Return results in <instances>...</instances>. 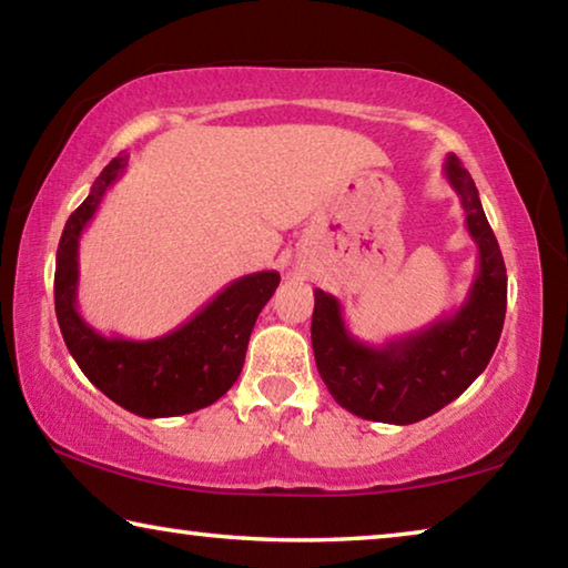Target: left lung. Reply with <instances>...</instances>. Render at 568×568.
I'll list each match as a JSON object with an SVG mask.
<instances>
[{
	"label": "left lung",
	"instance_id": "1",
	"mask_svg": "<svg viewBox=\"0 0 568 568\" xmlns=\"http://www.w3.org/2000/svg\"><path fill=\"white\" fill-rule=\"evenodd\" d=\"M444 175L466 213V230L478 247L476 277L458 311L426 328L371 345L355 338L338 297L313 291L311 341L315 365L331 396L353 416L408 423L434 416L456 400L491 361L506 318V265L488 225L474 178L454 152Z\"/></svg>",
	"mask_w": 568,
	"mask_h": 568
}]
</instances>
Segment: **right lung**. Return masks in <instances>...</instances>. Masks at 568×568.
Returning <instances> with one entry per match:
<instances>
[{"mask_svg":"<svg viewBox=\"0 0 568 568\" xmlns=\"http://www.w3.org/2000/svg\"><path fill=\"white\" fill-rule=\"evenodd\" d=\"M130 155H118L94 180L90 195L62 230L54 267V311L67 351L92 386L142 418L185 416L223 398L245 363L250 333L271 301L281 273L237 277L190 321L160 338L130 341L102 335L77 307L80 237L98 213L104 192L122 178Z\"/></svg>","mask_w":568,"mask_h":568,"instance_id":"1","label":"right lung"}]
</instances>
